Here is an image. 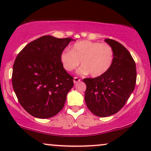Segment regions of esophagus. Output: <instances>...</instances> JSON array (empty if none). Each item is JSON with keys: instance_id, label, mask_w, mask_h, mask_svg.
Instances as JSON below:
<instances>
[{"instance_id": "obj_1", "label": "esophagus", "mask_w": 151, "mask_h": 151, "mask_svg": "<svg viewBox=\"0 0 151 151\" xmlns=\"http://www.w3.org/2000/svg\"><path fill=\"white\" fill-rule=\"evenodd\" d=\"M80 81H81V79H79L78 78L75 77V78H73V83H75V84H76V83H78V82H80Z\"/></svg>"}]
</instances>
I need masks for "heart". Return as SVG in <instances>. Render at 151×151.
<instances>
[{
    "instance_id": "b5f03b06",
    "label": "heart",
    "mask_w": 151,
    "mask_h": 151,
    "mask_svg": "<svg viewBox=\"0 0 151 151\" xmlns=\"http://www.w3.org/2000/svg\"><path fill=\"white\" fill-rule=\"evenodd\" d=\"M60 60L66 71L75 70L81 61L83 66L80 68V73H90L92 77L98 78L106 73L111 68L114 60V52L108 44L81 40L73 45L70 51L63 52Z\"/></svg>"
}]
</instances>
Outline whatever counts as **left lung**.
<instances>
[{
  "label": "left lung",
  "mask_w": 151,
  "mask_h": 151,
  "mask_svg": "<svg viewBox=\"0 0 151 151\" xmlns=\"http://www.w3.org/2000/svg\"><path fill=\"white\" fill-rule=\"evenodd\" d=\"M105 41L114 52L112 66L104 76L83 79L87 85L85 103L91 112L99 117L118 113L134 90L137 81L136 64L129 51L112 39Z\"/></svg>",
  "instance_id": "1"
}]
</instances>
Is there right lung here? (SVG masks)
<instances>
[{"instance_id": "1", "label": "right lung", "mask_w": 151, "mask_h": 151, "mask_svg": "<svg viewBox=\"0 0 151 151\" xmlns=\"http://www.w3.org/2000/svg\"><path fill=\"white\" fill-rule=\"evenodd\" d=\"M72 40L42 36L27 45L14 61L13 89L22 106L35 118H52L64 107L73 78L64 68L60 56Z\"/></svg>"}]
</instances>
